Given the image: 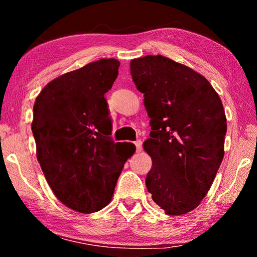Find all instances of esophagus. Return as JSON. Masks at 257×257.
I'll return each mask as SVG.
<instances>
[{
  "label": "esophagus",
  "mask_w": 257,
  "mask_h": 257,
  "mask_svg": "<svg viewBox=\"0 0 257 257\" xmlns=\"http://www.w3.org/2000/svg\"><path fill=\"white\" fill-rule=\"evenodd\" d=\"M135 145H136V151H137V152H141V151H142L143 143H142L141 139H137V141L135 142Z\"/></svg>",
  "instance_id": "34e87169"
}]
</instances>
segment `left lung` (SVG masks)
<instances>
[{
	"instance_id": "left-lung-1",
	"label": "left lung",
	"mask_w": 257,
	"mask_h": 257,
	"mask_svg": "<svg viewBox=\"0 0 257 257\" xmlns=\"http://www.w3.org/2000/svg\"><path fill=\"white\" fill-rule=\"evenodd\" d=\"M130 72L151 118L147 190L165 214H186L205 197L223 160L222 102L205 77L163 55L132 60Z\"/></svg>"
}]
</instances>
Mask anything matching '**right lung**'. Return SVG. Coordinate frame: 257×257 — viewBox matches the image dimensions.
Masks as SVG:
<instances>
[{
  "mask_svg": "<svg viewBox=\"0 0 257 257\" xmlns=\"http://www.w3.org/2000/svg\"><path fill=\"white\" fill-rule=\"evenodd\" d=\"M120 62L101 59L64 73L42 89L32 122L37 160L60 202L94 213L111 202L122 168L136 147L114 143L104 94Z\"/></svg>",
  "mask_w": 257,
  "mask_h": 257,
  "instance_id": "obj_1",
  "label": "right lung"
}]
</instances>
